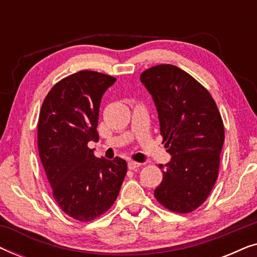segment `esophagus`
<instances>
[{
	"mask_svg": "<svg viewBox=\"0 0 257 257\" xmlns=\"http://www.w3.org/2000/svg\"><path fill=\"white\" fill-rule=\"evenodd\" d=\"M140 165L139 163H137V161H133V160H130L127 163V167L130 168V170H136V168H138Z\"/></svg>",
	"mask_w": 257,
	"mask_h": 257,
	"instance_id": "1",
	"label": "esophagus"
}]
</instances>
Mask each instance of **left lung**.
Returning <instances> with one entry per match:
<instances>
[{"mask_svg":"<svg viewBox=\"0 0 257 257\" xmlns=\"http://www.w3.org/2000/svg\"><path fill=\"white\" fill-rule=\"evenodd\" d=\"M140 82L153 98L163 143L171 154L154 196L165 208L189 213L208 198L219 173L223 121L210 93L171 64L147 69Z\"/></svg>","mask_w":257,"mask_h":257,"instance_id":"8db88e82","label":"left lung"}]
</instances>
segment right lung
<instances>
[{
    "label": "right lung",
    "mask_w": 257,
    "mask_h": 257,
    "mask_svg": "<svg viewBox=\"0 0 257 257\" xmlns=\"http://www.w3.org/2000/svg\"><path fill=\"white\" fill-rule=\"evenodd\" d=\"M114 77L84 70L49 91L40 112L38 152L56 202L73 219L86 222L117 199L127 172L121 158L94 156L87 143L98 140L101 97Z\"/></svg>",
    "instance_id": "right-lung-1"
}]
</instances>
